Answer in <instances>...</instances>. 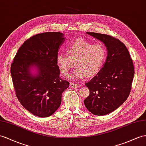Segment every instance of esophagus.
Masks as SVG:
<instances>
[{
    "label": "esophagus",
    "instance_id": "obj_1",
    "mask_svg": "<svg viewBox=\"0 0 146 146\" xmlns=\"http://www.w3.org/2000/svg\"><path fill=\"white\" fill-rule=\"evenodd\" d=\"M70 86L72 88H80L81 86V84H78L76 83H70Z\"/></svg>",
    "mask_w": 146,
    "mask_h": 146
}]
</instances>
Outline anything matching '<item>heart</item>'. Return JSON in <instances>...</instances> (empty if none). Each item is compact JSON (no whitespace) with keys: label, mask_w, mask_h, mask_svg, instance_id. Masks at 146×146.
Instances as JSON below:
<instances>
[{"label":"heart","mask_w":146,"mask_h":146,"mask_svg":"<svg viewBox=\"0 0 146 146\" xmlns=\"http://www.w3.org/2000/svg\"><path fill=\"white\" fill-rule=\"evenodd\" d=\"M67 54L57 56L58 68L63 75L67 76L75 63L76 68L73 78L78 80L95 76L102 69L106 58V50L102 44H92L82 39L70 45Z\"/></svg>","instance_id":"b5f03b06"}]
</instances>
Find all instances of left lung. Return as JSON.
<instances>
[{"label":"left lung","instance_id":"obj_1","mask_svg":"<svg viewBox=\"0 0 146 146\" xmlns=\"http://www.w3.org/2000/svg\"><path fill=\"white\" fill-rule=\"evenodd\" d=\"M86 33L105 44L108 55L104 67L85 84L89 95L84 103L92 114L105 115L118 109L128 98L134 74L133 60L125 45L113 36Z\"/></svg>","mask_w":146,"mask_h":146}]
</instances>
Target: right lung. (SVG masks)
<instances>
[{"mask_svg": "<svg viewBox=\"0 0 146 146\" xmlns=\"http://www.w3.org/2000/svg\"><path fill=\"white\" fill-rule=\"evenodd\" d=\"M65 38L60 32L31 36L20 47L10 68L15 94L25 109L39 117H48L60 107L68 81L60 77L57 56ZM38 74L30 72L31 66Z\"/></svg>", "mask_w": 146, "mask_h": 146, "instance_id": "1", "label": "right lung"}]
</instances>
